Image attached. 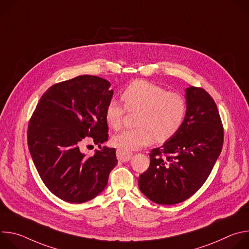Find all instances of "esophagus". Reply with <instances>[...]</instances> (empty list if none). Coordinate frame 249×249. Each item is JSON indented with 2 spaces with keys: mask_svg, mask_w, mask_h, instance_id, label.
<instances>
[{
  "mask_svg": "<svg viewBox=\"0 0 249 249\" xmlns=\"http://www.w3.org/2000/svg\"><path fill=\"white\" fill-rule=\"evenodd\" d=\"M116 156H117V159H118L119 161L126 162V161H129L130 159L132 158V153H130V152H123V151L117 150Z\"/></svg>",
  "mask_w": 249,
  "mask_h": 249,
  "instance_id": "1",
  "label": "esophagus"
}]
</instances>
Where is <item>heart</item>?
Masks as SVG:
<instances>
[{
	"label": "heart",
	"mask_w": 249,
	"mask_h": 249,
	"mask_svg": "<svg viewBox=\"0 0 249 249\" xmlns=\"http://www.w3.org/2000/svg\"><path fill=\"white\" fill-rule=\"evenodd\" d=\"M123 106L110 100L105 108V120L113 130L122 125L125 109L137 111L136 128L124 130L112 138L113 145L123 152L138 150L156 141L170 140L180 130L186 116V101L177 92L165 91L162 88L144 80L129 84L121 93Z\"/></svg>",
	"instance_id": "obj_1"
}]
</instances>
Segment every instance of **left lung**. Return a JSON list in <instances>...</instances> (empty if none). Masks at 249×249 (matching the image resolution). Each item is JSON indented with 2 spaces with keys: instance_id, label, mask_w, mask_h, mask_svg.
I'll return each mask as SVG.
<instances>
[{
  "instance_id": "obj_1",
  "label": "left lung",
  "mask_w": 249,
  "mask_h": 249,
  "mask_svg": "<svg viewBox=\"0 0 249 249\" xmlns=\"http://www.w3.org/2000/svg\"><path fill=\"white\" fill-rule=\"evenodd\" d=\"M186 116L170 140L150 154L148 170L139 177V188L160 205L178 204L205 183L223 148L224 130L217 105L203 89H185Z\"/></svg>"
}]
</instances>
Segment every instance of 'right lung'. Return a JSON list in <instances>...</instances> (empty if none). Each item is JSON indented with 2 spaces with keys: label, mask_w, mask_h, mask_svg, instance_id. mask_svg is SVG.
I'll use <instances>...</instances> for the list:
<instances>
[{
  "label": "right lung",
  "mask_w": 249,
  "mask_h": 249,
  "mask_svg": "<svg viewBox=\"0 0 249 249\" xmlns=\"http://www.w3.org/2000/svg\"><path fill=\"white\" fill-rule=\"evenodd\" d=\"M111 84L84 75L56 84L41 96L28 124L27 144L46 187L69 203H84L107 185L118 163L116 150L102 147L108 140L105 108L113 96ZM86 136L101 150L90 158L81 151Z\"/></svg>",
  "instance_id": "obj_1"
}]
</instances>
